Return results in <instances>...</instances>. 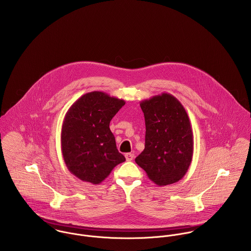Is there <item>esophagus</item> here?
Listing matches in <instances>:
<instances>
[{
	"label": "esophagus",
	"instance_id": "34e87169",
	"mask_svg": "<svg viewBox=\"0 0 251 251\" xmlns=\"http://www.w3.org/2000/svg\"><path fill=\"white\" fill-rule=\"evenodd\" d=\"M126 161H131V160H133V158H134V154L133 153H131V152H127V153H126Z\"/></svg>",
	"mask_w": 251,
	"mask_h": 251
}]
</instances>
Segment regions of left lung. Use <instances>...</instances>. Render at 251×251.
Listing matches in <instances>:
<instances>
[{
    "label": "left lung",
    "mask_w": 251,
    "mask_h": 251,
    "mask_svg": "<svg viewBox=\"0 0 251 251\" xmlns=\"http://www.w3.org/2000/svg\"><path fill=\"white\" fill-rule=\"evenodd\" d=\"M146 125L145 149L135 158L155 184L179 181L193 155V133L189 118L179 100L162 93L140 102Z\"/></svg>",
    "instance_id": "obj_1"
}]
</instances>
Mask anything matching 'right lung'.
Masks as SVG:
<instances>
[{
  "label": "right lung",
  "mask_w": 251,
  "mask_h": 251,
  "mask_svg": "<svg viewBox=\"0 0 251 251\" xmlns=\"http://www.w3.org/2000/svg\"><path fill=\"white\" fill-rule=\"evenodd\" d=\"M125 104L124 100L95 91L79 98L67 112L61 133L62 152L68 169L78 179L99 184L115 166L126 161L109 127Z\"/></svg>",
  "instance_id": "1"
}]
</instances>
